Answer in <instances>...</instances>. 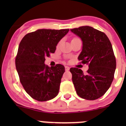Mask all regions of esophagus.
<instances>
[{
    "mask_svg": "<svg viewBox=\"0 0 126 126\" xmlns=\"http://www.w3.org/2000/svg\"><path fill=\"white\" fill-rule=\"evenodd\" d=\"M69 69H70V68H69V66H65V71H68L69 70Z\"/></svg>",
    "mask_w": 126,
    "mask_h": 126,
    "instance_id": "1",
    "label": "esophagus"
}]
</instances>
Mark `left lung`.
Listing matches in <instances>:
<instances>
[{
    "instance_id": "1",
    "label": "left lung",
    "mask_w": 126,
    "mask_h": 126,
    "mask_svg": "<svg viewBox=\"0 0 126 126\" xmlns=\"http://www.w3.org/2000/svg\"><path fill=\"white\" fill-rule=\"evenodd\" d=\"M71 31L82 41L78 59L89 67L86 73L77 68L70 69L76 93L85 99H97L109 90L114 78L116 59L112 46L104 33L91 27H80Z\"/></svg>"
}]
</instances>
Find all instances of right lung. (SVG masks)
<instances>
[{
    "instance_id": "obj_1",
    "label": "right lung",
    "mask_w": 126,
    "mask_h": 126,
    "mask_svg": "<svg viewBox=\"0 0 126 126\" xmlns=\"http://www.w3.org/2000/svg\"><path fill=\"white\" fill-rule=\"evenodd\" d=\"M69 29H38L21 40L15 63L21 84L27 93L38 101H46L58 95L64 66L49 67L45 58L55 51L58 43Z\"/></svg>"
}]
</instances>
